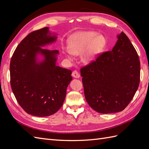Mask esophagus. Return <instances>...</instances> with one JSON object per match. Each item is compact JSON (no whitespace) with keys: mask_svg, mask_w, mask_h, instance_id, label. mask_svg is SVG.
<instances>
[{"mask_svg":"<svg viewBox=\"0 0 149 149\" xmlns=\"http://www.w3.org/2000/svg\"><path fill=\"white\" fill-rule=\"evenodd\" d=\"M72 76H73V77L76 78H79L80 77L79 73L76 70H74L73 71V73H72Z\"/></svg>","mask_w":149,"mask_h":149,"instance_id":"1","label":"esophagus"}]
</instances>
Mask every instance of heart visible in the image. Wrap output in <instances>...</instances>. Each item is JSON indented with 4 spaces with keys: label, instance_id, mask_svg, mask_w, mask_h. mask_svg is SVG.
<instances>
[{
    "label": "heart",
    "instance_id": "heart-1",
    "mask_svg": "<svg viewBox=\"0 0 149 149\" xmlns=\"http://www.w3.org/2000/svg\"><path fill=\"white\" fill-rule=\"evenodd\" d=\"M106 45V40L102 35L95 31H84L74 35L68 43V50L64 52V56L70 60H73L72 54L79 55L83 52L82 60L90 63L96 59Z\"/></svg>",
    "mask_w": 149,
    "mask_h": 149
}]
</instances>
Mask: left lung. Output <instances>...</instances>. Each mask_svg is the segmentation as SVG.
<instances>
[{
  "label": "left lung",
  "mask_w": 149,
  "mask_h": 149,
  "mask_svg": "<svg viewBox=\"0 0 149 149\" xmlns=\"http://www.w3.org/2000/svg\"><path fill=\"white\" fill-rule=\"evenodd\" d=\"M118 38L112 51L103 52L81 68L86 100L102 114L123 111L139 86L138 54L123 31Z\"/></svg>",
  "instance_id": "left-lung-1"
}]
</instances>
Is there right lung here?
<instances>
[{
	"label": "right lung",
	"mask_w": 149,
	"mask_h": 149,
	"mask_svg": "<svg viewBox=\"0 0 149 149\" xmlns=\"http://www.w3.org/2000/svg\"><path fill=\"white\" fill-rule=\"evenodd\" d=\"M48 27L30 33L13 52L10 63V85L16 100L26 113L45 117L55 114L62 106L71 71L56 65L58 50L40 47L55 42ZM42 54L44 60L36 62Z\"/></svg>",
	"instance_id": "1"
}]
</instances>
